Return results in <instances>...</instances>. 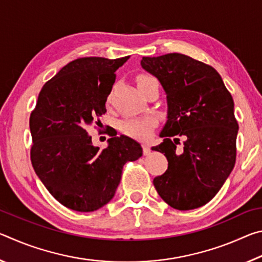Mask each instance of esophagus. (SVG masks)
<instances>
[{"label": "esophagus", "instance_id": "obj_1", "mask_svg": "<svg viewBox=\"0 0 262 262\" xmlns=\"http://www.w3.org/2000/svg\"><path fill=\"white\" fill-rule=\"evenodd\" d=\"M142 148H143V154L145 155V156H147V155H149L150 151H151V150H150V145L148 143L142 144Z\"/></svg>", "mask_w": 262, "mask_h": 262}]
</instances>
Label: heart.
<instances>
[{
	"instance_id": "obj_1",
	"label": "heart",
	"mask_w": 262,
	"mask_h": 262,
	"mask_svg": "<svg viewBox=\"0 0 262 262\" xmlns=\"http://www.w3.org/2000/svg\"><path fill=\"white\" fill-rule=\"evenodd\" d=\"M156 81L152 76L149 75H140L137 77V84L142 85V84L149 83ZM155 120L152 118H135V119H127V120L122 121L121 123V130L125 134L137 137V139H147L151 132V127L154 126Z\"/></svg>"
}]
</instances>
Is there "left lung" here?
I'll use <instances>...</instances> for the list:
<instances>
[{"label":"left lung","mask_w":262,"mask_h":262,"mask_svg":"<svg viewBox=\"0 0 262 262\" xmlns=\"http://www.w3.org/2000/svg\"><path fill=\"white\" fill-rule=\"evenodd\" d=\"M141 66L158 78L167 99V121L161 133L165 139L151 149L165 155L168 166L154 179L155 188L174 209L205 206L236 163L239 127L232 96L211 66L187 55L147 56ZM173 136L185 137L179 152V140H170Z\"/></svg>","instance_id":"8db88e82"}]
</instances>
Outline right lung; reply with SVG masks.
<instances>
[{"label":"right lung","instance_id":"1","mask_svg":"<svg viewBox=\"0 0 262 262\" xmlns=\"http://www.w3.org/2000/svg\"><path fill=\"white\" fill-rule=\"evenodd\" d=\"M129 56L110 60L79 57L45 83L30 115L31 162L48 192L72 210L99 209L114 196L122 167L142 156L130 137L108 140L95 147L88 128L105 114L115 72Z\"/></svg>","mask_w":262,"mask_h":262}]
</instances>
